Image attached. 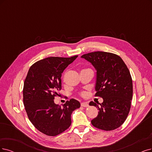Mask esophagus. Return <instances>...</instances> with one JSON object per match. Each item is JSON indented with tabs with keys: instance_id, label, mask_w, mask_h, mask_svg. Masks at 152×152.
<instances>
[{
	"instance_id": "obj_1",
	"label": "esophagus",
	"mask_w": 152,
	"mask_h": 152,
	"mask_svg": "<svg viewBox=\"0 0 152 152\" xmlns=\"http://www.w3.org/2000/svg\"><path fill=\"white\" fill-rule=\"evenodd\" d=\"M81 106H83V107H88L89 104L86 102H83V103H81Z\"/></svg>"
}]
</instances>
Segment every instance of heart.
Wrapping results in <instances>:
<instances>
[{
  "label": "heart",
  "instance_id": "1",
  "mask_svg": "<svg viewBox=\"0 0 152 152\" xmlns=\"http://www.w3.org/2000/svg\"><path fill=\"white\" fill-rule=\"evenodd\" d=\"M81 94L82 95V96H84V95L85 94V92H82V93H81Z\"/></svg>",
  "mask_w": 152,
  "mask_h": 152
}]
</instances>
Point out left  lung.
<instances>
[{
  "instance_id": "left-lung-1",
  "label": "left lung",
  "mask_w": 152,
  "mask_h": 152,
  "mask_svg": "<svg viewBox=\"0 0 152 152\" xmlns=\"http://www.w3.org/2000/svg\"><path fill=\"white\" fill-rule=\"evenodd\" d=\"M96 69L95 96L103 99L102 104L89 103L99 110L91 124L98 129L111 131L126 120L131 108L133 83L130 72L124 61L115 54L96 51L83 54Z\"/></svg>"
}]
</instances>
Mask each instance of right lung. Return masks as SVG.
I'll use <instances>...</instances> for the list:
<instances>
[{"instance_id":"obj_1","label":"right lung","mask_w":152,"mask_h":152,"mask_svg":"<svg viewBox=\"0 0 152 152\" xmlns=\"http://www.w3.org/2000/svg\"><path fill=\"white\" fill-rule=\"evenodd\" d=\"M78 56L70 58L49 57L33 64L24 83L23 102L32 125L48 136L64 132L71 124L72 111L80 103L71 99L63 107L54 102L61 89V74Z\"/></svg>"}]
</instances>
